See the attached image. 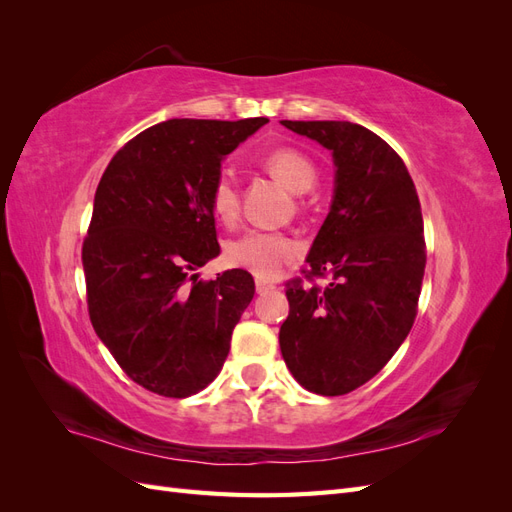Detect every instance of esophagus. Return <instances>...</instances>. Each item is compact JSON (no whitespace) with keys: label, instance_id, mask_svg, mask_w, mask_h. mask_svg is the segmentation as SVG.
Listing matches in <instances>:
<instances>
[{"label":"esophagus","instance_id":"34e87169","mask_svg":"<svg viewBox=\"0 0 512 512\" xmlns=\"http://www.w3.org/2000/svg\"><path fill=\"white\" fill-rule=\"evenodd\" d=\"M275 286L273 284H267V282H262V280H256V292L258 294H267V292H271Z\"/></svg>","mask_w":512,"mask_h":512}]
</instances>
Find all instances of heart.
Returning <instances> with one entry per match:
<instances>
[{
  "label": "heart",
  "mask_w": 512,
  "mask_h": 512,
  "mask_svg": "<svg viewBox=\"0 0 512 512\" xmlns=\"http://www.w3.org/2000/svg\"><path fill=\"white\" fill-rule=\"evenodd\" d=\"M271 175L292 192H307L318 179L316 166L303 151L294 147H275L260 160ZM209 207L222 224H235L241 211L239 185L228 173H220L209 188ZM301 247L284 232L250 230L230 241L226 260L232 267L250 271L258 280H275L299 258Z\"/></svg>",
  "instance_id": "b5f03b06"
}]
</instances>
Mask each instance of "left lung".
Returning <instances> with one entry per match:
<instances>
[{
    "label": "left lung",
    "instance_id": "8db88e82",
    "mask_svg": "<svg viewBox=\"0 0 512 512\" xmlns=\"http://www.w3.org/2000/svg\"><path fill=\"white\" fill-rule=\"evenodd\" d=\"M282 126L327 147L337 170L305 280L286 284L280 348L307 391L346 395L391 361L414 324L427 262L421 203L404 160L359 123ZM316 276L330 284L314 285Z\"/></svg>",
    "mask_w": 512,
    "mask_h": 512
}]
</instances>
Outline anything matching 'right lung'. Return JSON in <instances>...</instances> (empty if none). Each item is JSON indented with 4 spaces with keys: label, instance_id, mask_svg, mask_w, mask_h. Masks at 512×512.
Masks as SVG:
<instances>
[{
    "label": "right lung",
    "instance_id": "1",
    "mask_svg": "<svg viewBox=\"0 0 512 512\" xmlns=\"http://www.w3.org/2000/svg\"><path fill=\"white\" fill-rule=\"evenodd\" d=\"M267 117L168 119L108 162L83 241L89 320L128 378L183 399L215 380L254 299L241 269L198 280L220 254L209 188Z\"/></svg>",
    "mask_w": 512,
    "mask_h": 512
}]
</instances>
